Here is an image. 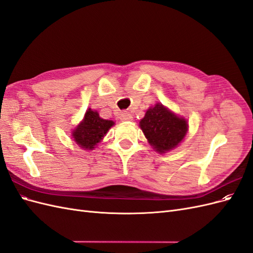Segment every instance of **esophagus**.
Segmentation results:
<instances>
[{
	"label": "esophagus",
	"mask_w": 253,
	"mask_h": 253,
	"mask_svg": "<svg viewBox=\"0 0 253 253\" xmlns=\"http://www.w3.org/2000/svg\"><path fill=\"white\" fill-rule=\"evenodd\" d=\"M119 118H120L121 121H131L133 119L132 115L129 114V113H127V112H122L120 114V117Z\"/></svg>",
	"instance_id": "obj_1"
}]
</instances>
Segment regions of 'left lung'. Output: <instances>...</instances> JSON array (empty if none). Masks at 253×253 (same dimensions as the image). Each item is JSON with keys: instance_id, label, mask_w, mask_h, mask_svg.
I'll return each mask as SVG.
<instances>
[{"instance_id": "8db88e82", "label": "left lung", "mask_w": 253, "mask_h": 253, "mask_svg": "<svg viewBox=\"0 0 253 253\" xmlns=\"http://www.w3.org/2000/svg\"><path fill=\"white\" fill-rule=\"evenodd\" d=\"M140 127L149 143L159 153L175 148L186 136L187 120L176 116L163 104H156L145 113Z\"/></svg>"}]
</instances>
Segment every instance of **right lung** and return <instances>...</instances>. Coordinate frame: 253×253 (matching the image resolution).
Segmentation results:
<instances>
[{"instance_id": "obj_1", "label": "right lung", "mask_w": 253, "mask_h": 253, "mask_svg": "<svg viewBox=\"0 0 253 253\" xmlns=\"http://www.w3.org/2000/svg\"><path fill=\"white\" fill-rule=\"evenodd\" d=\"M114 126L112 120H105L99 117L96 111L87 110L83 121L74 129L73 138L81 148L91 150L100 142L104 135Z\"/></svg>"}]
</instances>
